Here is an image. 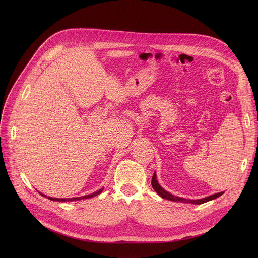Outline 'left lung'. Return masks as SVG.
<instances>
[{
  "label": "left lung",
  "instance_id": "8db88e82",
  "mask_svg": "<svg viewBox=\"0 0 258 258\" xmlns=\"http://www.w3.org/2000/svg\"><path fill=\"white\" fill-rule=\"evenodd\" d=\"M151 185L154 189V191L160 196L162 197L163 199H167V200H170V201H175V202H182V203H192V204H202V203H205L207 201H210V200H213L219 196H222L224 194V192H220V193H217V194H213V195H210L208 197H205L203 199H197V200H191V199H185V198H180V197H176L170 193H168L167 191H165L159 183L157 181V178H156V173L154 172L153 176H152V180H151Z\"/></svg>",
  "mask_w": 258,
  "mask_h": 258
}]
</instances>
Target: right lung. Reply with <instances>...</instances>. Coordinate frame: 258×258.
I'll use <instances>...</instances> for the list:
<instances>
[{"label": "right lung", "instance_id": "obj_1", "mask_svg": "<svg viewBox=\"0 0 258 258\" xmlns=\"http://www.w3.org/2000/svg\"><path fill=\"white\" fill-rule=\"evenodd\" d=\"M102 191H103V188L100 189V190H98L97 192H94V193L90 194V195H86V196H82V197H77V198H52V197H48V199L53 200V201H62V202H65V201H77V200H82V199H88V198L95 197V196L101 194ZM40 194H41L42 196H44V197H47L46 195H44V194H42V193H40Z\"/></svg>", "mask_w": 258, "mask_h": 258}]
</instances>
